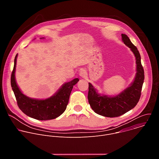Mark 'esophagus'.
<instances>
[{
	"label": "esophagus",
	"mask_w": 159,
	"mask_h": 159,
	"mask_svg": "<svg viewBox=\"0 0 159 159\" xmlns=\"http://www.w3.org/2000/svg\"><path fill=\"white\" fill-rule=\"evenodd\" d=\"M87 72L85 71V69H80V71H79V75L81 77H85L87 76Z\"/></svg>",
	"instance_id": "obj_1"
}]
</instances>
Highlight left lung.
Listing matches in <instances>:
<instances>
[{
	"label": "left lung",
	"instance_id": "obj_1",
	"mask_svg": "<svg viewBox=\"0 0 159 159\" xmlns=\"http://www.w3.org/2000/svg\"><path fill=\"white\" fill-rule=\"evenodd\" d=\"M121 36L122 41L131 49L136 58L137 73L134 81L120 94L112 97L100 95L96 89L89 83V103L96 113L105 117H118L134 107L140 98L144 82V70L140 53L127 35L122 34Z\"/></svg>",
	"mask_w": 159,
	"mask_h": 159
}]
</instances>
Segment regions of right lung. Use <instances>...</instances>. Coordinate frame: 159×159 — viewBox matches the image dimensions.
<instances>
[{"mask_svg":"<svg viewBox=\"0 0 159 159\" xmlns=\"http://www.w3.org/2000/svg\"><path fill=\"white\" fill-rule=\"evenodd\" d=\"M17 54L14 58V69L12 72L11 84L19 109L27 116L38 120L55 119L65 111L69 102L73 86L79 80L76 78L65 83L53 96L46 99H35L22 93L15 79V72Z\"/></svg>","mask_w":159,"mask_h":159,"instance_id":"right-lung-1","label":"right lung"}]
</instances>
